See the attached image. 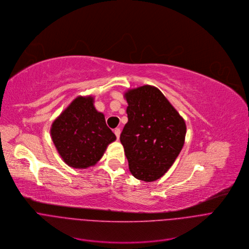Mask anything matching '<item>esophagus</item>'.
Listing matches in <instances>:
<instances>
[{"label":"esophagus","instance_id":"1","mask_svg":"<svg viewBox=\"0 0 249 249\" xmlns=\"http://www.w3.org/2000/svg\"><path fill=\"white\" fill-rule=\"evenodd\" d=\"M114 132H115L117 138L119 139V138H120V135H121V128H116V129L114 130Z\"/></svg>","mask_w":249,"mask_h":249}]
</instances>
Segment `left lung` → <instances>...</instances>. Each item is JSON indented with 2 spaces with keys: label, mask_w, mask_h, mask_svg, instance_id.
Listing matches in <instances>:
<instances>
[{
  "label": "left lung",
  "mask_w": 249,
  "mask_h": 249,
  "mask_svg": "<svg viewBox=\"0 0 249 249\" xmlns=\"http://www.w3.org/2000/svg\"><path fill=\"white\" fill-rule=\"evenodd\" d=\"M128 122L121 142L132 176L154 181L172 167L184 144V120L156 87L143 85L124 93Z\"/></svg>",
  "instance_id": "obj_1"
}]
</instances>
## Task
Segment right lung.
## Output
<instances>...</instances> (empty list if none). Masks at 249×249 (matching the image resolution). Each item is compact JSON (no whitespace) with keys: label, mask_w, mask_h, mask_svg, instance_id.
<instances>
[{"label":"right lung","mask_w":249,"mask_h":249,"mask_svg":"<svg viewBox=\"0 0 249 249\" xmlns=\"http://www.w3.org/2000/svg\"><path fill=\"white\" fill-rule=\"evenodd\" d=\"M93 102L92 96H78L52 124L51 136L60 156L75 169L94 166L116 140Z\"/></svg>","instance_id":"obj_1"}]
</instances>
